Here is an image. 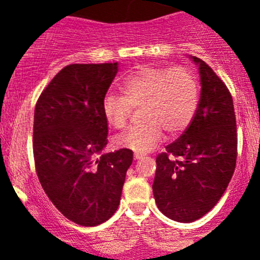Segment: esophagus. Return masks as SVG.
<instances>
[{"mask_svg": "<svg viewBox=\"0 0 260 260\" xmlns=\"http://www.w3.org/2000/svg\"><path fill=\"white\" fill-rule=\"evenodd\" d=\"M143 156H145V154H143V153H137V152H136V153H135V158H136V159L142 158Z\"/></svg>", "mask_w": 260, "mask_h": 260, "instance_id": "obj_1", "label": "esophagus"}]
</instances>
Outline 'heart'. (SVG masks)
I'll use <instances>...</instances> for the list:
<instances>
[{
  "label": "heart",
  "instance_id": "1",
  "mask_svg": "<svg viewBox=\"0 0 260 260\" xmlns=\"http://www.w3.org/2000/svg\"><path fill=\"white\" fill-rule=\"evenodd\" d=\"M122 95L108 94L102 102L107 123L127 124L133 108L143 106L145 125L128 128L114 137V146L145 153L162 141L166 131L176 136L192 122L200 99L198 78L183 68L142 67L120 83Z\"/></svg>",
  "mask_w": 260,
  "mask_h": 260
}]
</instances>
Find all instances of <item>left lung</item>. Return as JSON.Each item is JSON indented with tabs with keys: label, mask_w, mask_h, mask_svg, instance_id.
Wrapping results in <instances>:
<instances>
[{
	"label": "left lung",
	"mask_w": 260,
	"mask_h": 260,
	"mask_svg": "<svg viewBox=\"0 0 260 260\" xmlns=\"http://www.w3.org/2000/svg\"><path fill=\"white\" fill-rule=\"evenodd\" d=\"M201 96L192 122L166 152L156 157L153 196L162 214L192 222L214 208L226 190L238 156L233 96L225 83L199 57Z\"/></svg>",
	"instance_id": "8db88e82"
}]
</instances>
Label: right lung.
<instances>
[{
    "instance_id": "right-lung-1",
    "label": "right lung",
    "mask_w": 260,
    "mask_h": 260,
    "mask_svg": "<svg viewBox=\"0 0 260 260\" xmlns=\"http://www.w3.org/2000/svg\"><path fill=\"white\" fill-rule=\"evenodd\" d=\"M117 62L70 64L39 96L32 149L39 181L55 208L81 226L107 221L118 209L133 152L101 154L108 143L102 102Z\"/></svg>"
}]
</instances>
